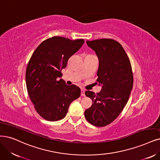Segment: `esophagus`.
<instances>
[{"label": "esophagus", "mask_w": 160, "mask_h": 160, "mask_svg": "<svg viewBox=\"0 0 160 160\" xmlns=\"http://www.w3.org/2000/svg\"><path fill=\"white\" fill-rule=\"evenodd\" d=\"M81 96H85V90H81Z\"/></svg>", "instance_id": "esophagus-1"}]
</instances>
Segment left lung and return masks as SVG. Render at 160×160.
Returning <instances> with one entry per match:
<instances>
[{"instance_id": "8db88e82", "label": "left lung", "mask_w": 160, "mask_h": 160, "mask_svg": "<svg viewBox=\"0 0 160 160\" xmlns=\"http://www.w3.org/2000/svg\"><path fill=\"white\" fill-rule=\"evenodd\" d=\"M88 46L96 52L99 60L97 72L98 93L86 91L92 100L86 109V120L96 127H104L113 122L125 108L133 86L131 62L122 45L112 39L86 41Z\"/></svg>"}]
</instances>
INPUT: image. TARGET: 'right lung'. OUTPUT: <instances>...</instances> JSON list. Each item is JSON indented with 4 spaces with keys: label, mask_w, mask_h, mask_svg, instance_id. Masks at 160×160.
I'll use <instances>...</instances> for the list:
<instances>
[{
    "label": "right lung",
    "mask_w": 160,
    "mask_h": 160,
    "mask_svg": "<svg viewBox=\"0 0 160 160\" xmlns=\"http://www.w3.org/2000/svg\"><path fill=\"white\" fill-rule=\"evenodd\" d=\"M84 43V39L52 37L43 41L29 59L26 72L28 92L35 110L45 120L63 119L70 103L80 96L79 87L68 86L61 78L68 59Z\"/></svg>",
    "instance_id": "right-lung-1"
}]
</instances>
